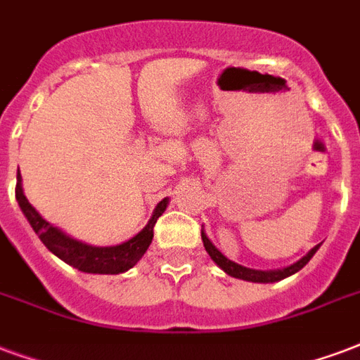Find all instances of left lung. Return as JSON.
<instances>
[{
	"instance_id": "1",
	"label": "left lung",
	"mask_w": 360,
	"mask_h": 360,
	"mask_svg": "<svg viewBox=\"0 0 360 360\" xmlns=\"http://www.w3.org/2000/svg\"><path fill=\"white\" fill-rule=\"evenodd\" d=\"M201 239H202V245H205V250L209 252V256L212 258V262H214L216 266L228 273L229 277L248 281V283H277V281L286 279V277H290V275H294V273H298L300 269L307 264V262L311 260L313 254L317 252L319 247H321V245H315L309 252L305 254L304 258H300L298 262H294V264H290V266L281 267V269H266V271H264V269L245 267L241 266V264H237V262L226 258V256H224V254H221L214 245H212V241H210L209 237H207V233H205V229H201Z\"/></svg>"
}]
</instances>
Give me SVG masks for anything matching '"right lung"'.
<instances>
[{
  "label": "right lung",
  "instance_id": "obj_1",
  "mask_svg": "<svg viewBox=\"0 0 360 360\" xmlns=\"http://www.w3.org/2000/svg\"><path fill=\"white\" fill-rule=\"evenodd\" d=\"M16 201L18 207L30 221L32 229L36 231L37 237L41 239L45 247L55 254L56 258L66 262L68 266L75 267L83 273H100V275H117V273L129 271L131 267L136 266V262L142 258L151 245L153 239V226L158 218L169 207V197H165L163 201L158 202V207L153 210L150 221L146 224L144 229H140L139 233L131 237L129 241L115 245V247H94L89 243H83L75 239L60 228H56L55 224H51L37 212L30 201L24 195L22 190V176L20 170L16 172Z\"/></svg>",
  "mask_w": 360,
  "mask_h": 360
}]
</instances>
